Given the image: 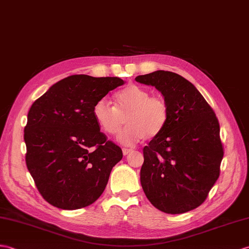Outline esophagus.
Listing matches in <instances>:
<instances>
[{
  "label": "esophagus",
  "instance_id": "1",
  "mask_svg": "<svg viewBox=\"0 0 249 249\" xmlns=\"http://www.w3.org/2000/svg\"><path fill=\"white\" fill-rule=\"evenodd\" d=\"M131 152H132L131 149H128V148H123V155H124V156H126V155L130 154Z\"/></svg>",
  "mask_w": 249,
  "mask_h": 249
}]
</instances>
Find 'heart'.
<instances>
[{"instance_id": "heart-1", "label": "heart", "mask_w": 249, "mask_h": 249, "mask_svg": "<svg viewBox=\"0 0 249 249\" xmlns=\"http://www.w3.org/2000/svg\"><path fill=\"white\" fill-rule=\"evenodd\" d=\"M92 114L100 129L110 136L118 134L125 119L127 126L118 139L131 146L163 131L169 121V106L162 97L151 96L142 87L129 85L115 93L114 107L102 98L94 104Z\"/></svg>"}]
</instances>
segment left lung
Returning <instances> with one entry per match:
<instances>
[{
    "label": "left lung",
    "mask_w": 249,
    "mask_h": 249,
    "mask_svg": "<svg viewBox=\"0 0 249 249\" xmlns=\"http://www.w3.org/2000/svg\"><path fill=\"white\" fill-rule=\"evenodd\" d=\"M169 106L163 131L143 148L141 186L154 207L169 214L195 209L219 176L224 156L216 115L193 84L169 71L139 75Z\"/></svg>",
    "instance_id": "left-lung-1"
}]
</instances>
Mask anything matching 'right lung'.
Returning a JSON list of instances; mask_svg holds the SVG:
<instances>
[{
    "label": "right lung",
    "mask_w": 249,
    "mask_h": 249,
    "mask_svg": "<svg viewBox=\"0 0 249 249\" xmlns=\"http://www.w3.org/2000/svg\"><path fill=\"white\" fill-rule=\"evenodd\" d=\"M123 84L119 77L71 75L34 102L24 128L25 161L39 193L52 206L79 209L105 190L123 153L101 132L92 110Z\"/></svg>",
    "instance_id": "obj_1"
}]
</instances>
